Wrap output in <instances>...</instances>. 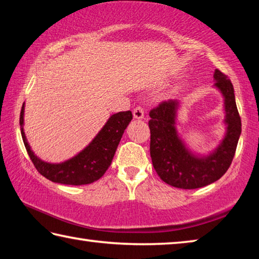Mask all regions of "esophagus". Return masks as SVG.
<instances>
[{
	"instance_id": "1",
	"label": "esophagus",
	"mask_w": 259,
	"mask_h": 259,
	"mask_svg": "<svg viewBox=\"0 0 259 259\" xmlns=\"http://www.w3.org/2000/svg\"><path fill=\"white\" fill-rule=\"evenodd\" d=\"M144 115H145V112H144V108L142 106H137L134 109V117L135 119H143Z\"/></svg>"
}]
</instances>
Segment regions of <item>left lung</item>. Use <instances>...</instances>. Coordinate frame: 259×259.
<instances>
[{
    "mask_svg": "<svg viewBox=\"0 0 259 259\" xmlns=\"http://www.w3.org/2000/svg\"><path fill=\"white\" fill-rule=\"evenodd\" d=\"M216 85L225 98L227 133L223 143L212 154L196 157L186 150L179 139L175 117L177 102H162L150 112V152L156 174L174 187L193 190L218 181L233 161L241 135V117L235 104L234 89L227 75L216 69Z\"/></svg>",
    "mask_w": 259,
    "mask_h": 259,
    "instance_id": "1",
    "label": "left lung"
}]
</instances>
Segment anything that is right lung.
I'll use <instances>...</instances> for the list:
<instances>
[{"label":"right lung","mask_w":259,"mask_h":259,"mask_svg":"<svg viewBox=\"0 0 259 259\" xmlns=\"http://www.w3.org/2000/svg\"><path fill=\"white\" fill-rule=\"evenodd\" d=\"M131 120H133V113L130 111L113 114L104 128L89 144V146H87L71 160L58 164L41 161L30 150L23 130L24 105L21 107L19 123L26 151L34 166L42 176L51 182L65 184V185H85L98 181L106 172L112 163L122 135Z\"/></svg>","instance_id":"1"}]
</instances>
